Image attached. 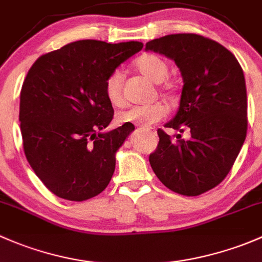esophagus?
<instances>
[{"mask_svg": "<svg viewBox=\"0 0 262 262\" xmlns=\"http://www.w3.org/2000/svg\"><path fill=\"white\" fill-rule=\"evenodd\" d=\"M140 128H141L142 131L150 132L151 135H156V130H155V128H152V127H140Z\"/></svg>", "mask_w": 262, "mask_h": 262, "instance_id": "esophagus-1", "label": "esophagus"}]
</instances>
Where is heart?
<instances>
[{"instance_id": "1", "label": "heart", "mask_w": 262, "mask_h": 262, "mask_svg": "<svg viewBox=\"0 0 262 262\" xmlns=\"http://www.w3.org/2000/svg\"><path fill=\"white\" fill-rule=\"evenodd\" d=\"M135 68L141 74L149 78L151 82L160 83L159 92L166 98L171 99L175 96V85L166 80L169 74V64L156 54H142L135 61ZM104 94L110 103L115 107H121L125 102L123 98V75L120 71L112 72L104 80ZM166 107L160 102L147 106H134L118 115V122L136 123L149 126L165 117Z\"/></svg>"}]
</instances>
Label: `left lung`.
<instances>
[{"instance_id": "8db88e82", "label": "left lung", "mask_w": 262, "mask_h": 262, "mask_svg": "<svg viewBox=\"0 0 262 262\" xmlns=\"http://www.w3.org/2000/svg\"><path fill=\"white\" fill-rule=\"evenodd\" d=\"M182 72L179 110L165 127L190 137L177 141L159 128L149 161L156 177L178 194L195 196L217 187L233 166L247 134L244 71L223 45L198 34H172L146 42Z\"/></svg>"}]
</instances>
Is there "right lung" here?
<instances>
[{"instance_id":"add662e5","label":"right lung","mask_w":262,"mask_h":262,"mask_svg":"<svg viewBox=\"0 0 262 262\" xmlns=\"http://www.w3.org/2000/svg\"><path fill=\"white\" fill-rule=\"evenodd\" d=\"M142 42L79 40L40 56L20 93V128L29 164L59 198L83 202L102 193L115 171L116 151L135 130L113 118L104 80Z\"/></svg>"}]
</instances>
